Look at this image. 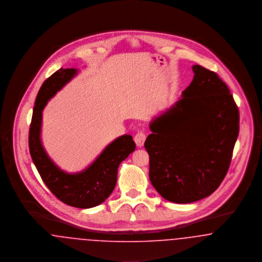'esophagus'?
Masks as SVG:
<instances>
[{
	"label": "esophagus",
	"mask_w": 262,
	"mask_h": 262,
	"mask_svg": "<svg viewBox=\"0 0 262 262\" xmlns=\"http://www.w3.org/2000/svg\"><path fill=\"white\" fill-rule=\"evenodd\" d=\"M134 141H135L138 147H143L144 143L146 141V134L142 131L138 132L137 134L135 135V137H134Z\"/></svg>",
	"instance_id": "1"
}]
</instances>
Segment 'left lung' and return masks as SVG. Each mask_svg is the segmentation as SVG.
<instances>
[{
	"mask_svg": "<svg viewBox=\"0 0 262 262\" xmlns=\"http://www.w3.org/2000/svg\"><path fill=\"white\" fill-rule=\"evenodd\" d=\"M192 70V82L169 110L152 119L145 142L152 186L180 204L201 200L220 186L239 129L227 84L202 66Z\"/></svg>",
	"mask_w": 262,
	"mask_h": 262,
	"instance_id": "1",
	"label": "left lung"
}]
</instances>
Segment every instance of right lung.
<instances>
[{
	"mask_svg": "<svg viewBox=\"0 0 262 262\" xmlns=\"http://www.w3.org/2000/svg\"><path fill=\"white\" fill-rule=\"evenodd\" d=\"M78 74V70H58L41 85L29 128L28 146L33 164L42 180L56 197L69 206L88 209L101 204L113 191L117 181L118 166L135 150L131 135L116 138L93 162L80 172L62 170L48 157L42 146V111L47 101Z\"/></svg>",
	"mask_w": 262,
	"mask_h": 262,
	"instance_id": "1",
	"label": "right lung"
}]
</instances>
